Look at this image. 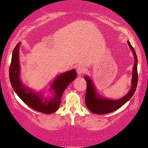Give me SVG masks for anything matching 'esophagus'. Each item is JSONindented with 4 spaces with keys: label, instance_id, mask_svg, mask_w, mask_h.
<instances>
[{
    "label": "esophagus",
    "instance_id": "1",
    "mask_svg": "<svg viewBox=\"0 0 148 148\" xmlns=\"http://www.w3.org/2000/svg\"><path fill=\"white\" fill-rule=\"evenodd\" d=\"M76 71H77V73L78 75H81V74H82L83 73H84L85 69H84V67H83V66H78V67H77Z\"/></svg>",
    "mask_w": 148,
    "mask_h": 148
}]
</instances>
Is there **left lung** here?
<instances>
[{"label":"left lung","instance_id":"obj_1","mask_svg":"<svg viewBox=\"0 0 148 148\" xmlns=\"http://www.w3.org/2000/svg\"><path fill=\"white\" fill-rule=\"evenodd\" d=\"M127 43L134 56V65L132 69V77L131 82V88L130 91L123 98L117 100H112L100 97L96 92L92 82L88 76H85L87 82V89L85 96V103L87 107L93 113L97 114H105L117 110L130 100L134 95L137 88L138 81V59L134 48L129 41Z\"/></svg>","mask_w":148,"mask_h":148}]
</instances>
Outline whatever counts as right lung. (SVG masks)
<instances>
[{"label": "right lung", "instance_id": "obj_1", "mask_svg": "<svg viewBox=\"0 0 148 148\" xmlns=\"http://www.w3.org/2000/svg\"><path fill=\"white\" fill-rule=\"evenodd\" d=\"M20 45L21 43H18L14 49L9 68V78L13 89L22 101L34 110L44 114L54 112L59 108L64 91L76 77V72L73 69L60 74L51 86V89L54 90V96L49 99H43L42 94H36L31 89L25 88L20 80V64L18 60Z\"/></svg>", "mask_w": 148, "mask_h": 148}]
</instances>
